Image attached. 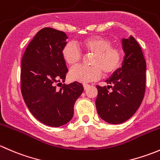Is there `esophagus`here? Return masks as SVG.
Masks as SVG:
<instances>
[{"label":"esophagus","instance_id":"obj_1","mask_svg":"<svg viewBox=\"0 0 160 160\" xmlns=\"http://www.w3.org/2000/svg\"><path fill=\"white\" fill-rule=\"evenodd\" d=\"M83 88H84V90H87L88 88H90V85L88 84V83H83Z\"/></svg>","mask_w":160,"mask_h":160}]
</instances>
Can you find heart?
<instances>
[{"label": "heart", "instance_id": "1", "mask_svg": "<svg viewBox=\"0 0 160 160\" xmlns=\"http://www.w3.org/2000/svg\"><path fill=\"white\" fill-rule=\"evenodd\" d=\"M82 49L93 56L90 59L91 67L79 66L71 69L69 78L72 81L88 83L100 78L101 73L111 75L120 67L122 51L117 46H111L110 40L101 36H92L81 40ZM61 56L69 67H74L80 62L82 53L74 43H66L61 49Z\"/></svg>", "mask_w": 160, "mask_h": 160}]
</instances>
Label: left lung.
Instances as JSON below:
<instances>
[{"label":"left lung","mask_w":160,"mask_h":160,"mask_svg":"<svg viewBox=\"0 0 160 160\" xmlns=\"http://www.w3.org/2000/svg\"><path fill=\"white\" fill-rule=\"evenodd\" d=\"M122 49L125 53L122 67L106 80L108 87L97 86L98 114L113 125L123 123L136 112L146 90V62L141 47L131 35L122 39Z\"/></svg>","instance_id":"left-lung-1"}]
</instances>
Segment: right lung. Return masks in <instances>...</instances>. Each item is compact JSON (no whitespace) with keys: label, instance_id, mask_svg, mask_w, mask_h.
I'll use <instances>...</instances> for the list:
<instances>
[{"label":"right lung","instance_id":"obj_1","mask_svg":"<svg viewBox=\"0 0 160 160\" xmlns=\"http://www.w3.org/2000/svg\"><path fill=\"white\" fill-rule=\"evenodd\" d=\"M67 38L62 31L42 28L30 42L22 59L21 90L25 104L35 118L51 127L70 122L74 104L83 91V85L77 81L62 84L68 72L61 56Z\"/></svg>","mask_w":160,"mask_h":160}]
</instances>
